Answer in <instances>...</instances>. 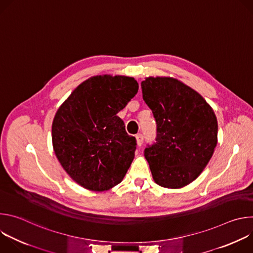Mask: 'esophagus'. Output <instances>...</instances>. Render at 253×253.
Listing matches in <instances>:
<instances>
[{
    "label": "esophagus",
    "instance_id": "34e87169",
    "mask_svg": "<svg viewBox=\"0 0 253 253\" xmlns=\"http://www.w3.org/2000/svg\"><path fill=\"white\" fill-rule=\"evenodd\" d=\"M136 141H137V145L141 146L144 141V136L142 134H137L136 135Z\"/></svg>",
    "mask_w": 253,
    "mask_h": 253
}]
</instances>
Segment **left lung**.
I'll list each match as a JSON object with an SVG mask.
<instances>
[{"instance_id":"left-lung-1","label":"left lung","mask_w":253,"mask_h":253,"mask_svg":"<svg viewBox=\"0 0 253 253\" xmlns=\"http://www.w3.org/2000/svg\"><path fill=\"white\" fill-rule=\"evenodd\" d=\"M141 88L157 124L156 142L144 150L154 181L165 188L186 186L206 167L217 144L214 111L199 93L174 78L148 77Z\"/></svg>"}]
</instances>
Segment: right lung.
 <instances>
[{
	"label": "right lung",
	"instance_id": "1",
	"mask_svg": "<svg viewBox=\"0 0 253 253\" xmlns=\"http://www.w3.org/2000/svg\"><path fill=\"white\" fill-rule=\"evenodd\" d=\"M126 76H94L60 106L52 124L55 154L68 175L92 191L119 184L135 155L136 139L117 116L137 94Z\"/></svg>",
	"mask_w": 253,
	"mask_h": 253
}]
</instances>
